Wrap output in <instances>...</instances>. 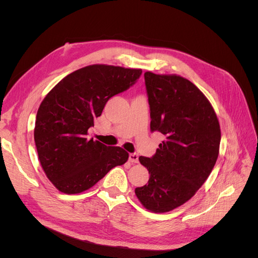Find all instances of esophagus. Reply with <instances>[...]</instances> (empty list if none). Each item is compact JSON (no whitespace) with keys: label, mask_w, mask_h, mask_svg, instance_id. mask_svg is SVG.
Instances as JSON below:
<instances>
[{"label":"esophagus","mask_w":258,"mask_h":258,"mask_svg":"<svg viewBox=\"0 0 258 258\" xmlns=\"http://www.w3.org/2000/svg\"><path fill=\"white\" fill-rule=\"evenodd\" d=\"M129 161L132 163H137L139 161V155L136 153L129 154Z\"/></svg>","instance_id":"esophagus-1"}]
</instances>
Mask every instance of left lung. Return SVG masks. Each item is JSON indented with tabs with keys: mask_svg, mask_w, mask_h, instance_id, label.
I'll return each instance as SVG.
<instances>
[{
	"mask_svg": "<svg viewBox=\"0 0 258 258\" xmlns=\"http://www.w3.org/2000/svg\"><path fill=\"white\" fill-rule=\"evenodd\" d=\"M144 79L151 130L165 141L153 157H139L151 175L135 191L145 209L165 213L184 205L207 181L220 152L221 128L210 101L188 80L152 72Z\"/></svg>",
	"mask_w": 258,
	"mask_h": 258,
	"instance_id": "1",
	"label": "left lung"
}]
</instances>
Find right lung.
<instances>
[{
    "instance_id": "obj_1",
    "label": "right lung",
    "mask_w": 258,
    "mask_h": 258,
    "mask_svg": "<svg viewBox=\"0 0 258 258\" xmlns=\"http://www.w3.org/2000/svg\"><path fill=\"white\" fill-rule=\"evenodd\" d=\"M141 69L92 64L67 75L38 107L34 141L41 166L56 188L74 195L89 189L128 160L119 146L88 139V129L115 95L127 90Z\"/></svg>"
}]
</instances>
